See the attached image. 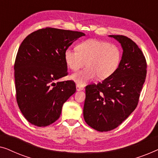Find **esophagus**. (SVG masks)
Returning <instances> with one entry per match:
<instances>
[{
    "instance_id": "34e87169",
    "label": "esophagus",
    "mask_w": 158,
    "mask_h": 158,
    "mask_svg": "<svg viewBox=\"0 0 158 158\" xmlns=\"http://www.w3.org/2000/svg\"><path fill=\"white\" fill-rule=\"evenodd\" d=\"M76 89L77 91H80V90H84V88L83 87V86L80 85V84H76Z\"/></svg>"
}]
</instances>
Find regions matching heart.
<instances>
[{
  "label": "heart",
  "instance_id": "heart-1",
  "mask_svg": "<svg viewBox=\"0 0 158 158\" xmlns=\"http://www.w3.org/2000/svg\"><path fill=\"white\" fill-rule=\"evenodd\" d=\"M76 50L71 49L64 52L67 65L77 71L85 64L84 70L71 75L70 78L84 85L97 75L99 80H104L113 75L119 66L122 53L116 45L104 41L88 40L77 44Z\"/></svg>",
  "mask_w": 158,
  "mask_h": 158
}]
</instances>
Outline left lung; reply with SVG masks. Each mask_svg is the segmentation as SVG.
<instances>
[{"label": "left lung", "instance_id": "8db88e82", "mask_svg": "<svg viewBox=\"0 0 158 158\" xmlns=\"http://www.w3.org/2000/svg\"><path fill=\"white\" fill-rule=\"evenodd\" d=\"M122 45L123 54L115 73L98 84L85 87L83 117L98 131L120 125L136 109L145 81L147 62L137 44L122 35H109Z\"/></svg>", "mask_w": 158, "mask_h": 158}]
</instances>
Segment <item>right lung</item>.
Returning <instances> with one entry per match:
<instances>
[{
    "label": "right lung",
    "mask_w": 158,
    "mask_h": 158,
    "mask_svg": "<svg viewBox=\"0 0 158 158\" xmlns=\"http://www.w3.org/2000/svg\"><path fill=\"white\" fill-rule=\"evenodd\" d=\"M85 34L47 27L26 37L14 64L16 101L28 122L46 127L60 116L64 103L76 91L73 81L57 82L68 75L64 52Z\"/></svg>",
    "instance_id": "right-lung-1"
}]
</instances>
